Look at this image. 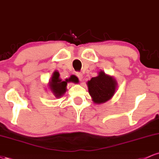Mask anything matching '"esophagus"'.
Listing matches in <instances>:
<instances>
[{
    "label": "esophagus",
    "mask_w": 159,
    "mask_h": 159,
    "mask_svg": "<svg viewBox=\"0 0 159 159\" xmlns=\"http://www.w3.org/2000/svg\"><path fill=\"white\" fill-rule=\"evenodd\" d=\"M77 76H78V78H79L80 81H81L82 79H83V74L81 73V72H78V73H77Z\"/></svg>",
    "instance_id": "34e87169"
}]
</instances>
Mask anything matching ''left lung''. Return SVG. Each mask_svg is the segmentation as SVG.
I'll return each mask as SVG.
<instances>
[{"mask_svg": "<svg viewBox=\"0 0 159 159\" xmlns=\"http://www.w3.org/2000/svg\"><path fill=\"white\" fill-rule=\"evenodd\" d=\"M87 84L89 93L95 104L106 102L114 96L117 89L116 79L102 70L98 72L96 77L87 81Z\"/></svg>", "mask_w": 159, "mask_h": 159, "instance_id": "obj_1", "label": "left lung"}]
</instances>
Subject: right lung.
Listing matches in <instances>:
<instances>
[{
    "mask_svg": "<svg viewBox=\"0 0 159 159\" xmlns=\"http://www.w3.org/2000/svg\"><path fill=\"white\" fill-rule=\"evenodd\" d=\"M69 82L75 83L77 81L72 76L69 78L66 79L65 81H62V79L60 78L59 72L57 71H54L48 81L49 89L56 98H61L66 92V86Z\"/></svg>",
    "mask_w": 159,
    "mask_h": 159,
    "instance_id": "1",
    "label": "right lung"
}]
</instances>
